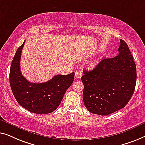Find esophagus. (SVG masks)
<instances>
[{"label": "esophagus", "instance_id": "esophagus-1", "mask_svg": "<svg viewBox=\"0 0 145 145\" xmlns=\"http://www.w3.org/2000/svg\"><path fill=\"white\" fill-rule=\"evenodd\" d=\"M75 77H77V78L80 79L81 76H82V73H81V72L79 70L76 71V72H75Z\"/></svg>", "mask_w": 145, "mask_h": 145}]
</instances>
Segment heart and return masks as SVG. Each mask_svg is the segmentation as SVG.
I'll return each mask as SVG.
<instances>
[{"label": "heart", "mask_w": 145, "mask_h": 145, "mask_svg": "<svg viewBox=\"0 0 145 145\" xmlns=\"http://www.w3.org/2000/svg\"><path fill=\"white\" fill-rule=\"evenodd\" d=\"M95 64H94V63H93V62H91V63H90V64H89V67L90 68H93L94 67H95Z\"/></svg>", "instance_id": "heart-1"}]
</instances>
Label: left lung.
I'll return each mask as SVG.
<instances>
[{
  "instance_id": "8db88e82",
  "label": "left lung",
  "mask_w": 145,
  "mask_h": 145,
  "mask_svg": "<svg viewBox=\"0 0 145 145\" xmlns=\"http://www.w3.org/2000/svg\"><path fill=\"white\" fill-rule=\"evenodd\" d=\"M119 54L104 58L92 71L83 70V99L92 114L107 116L123 108L133 95L137 70L129 48L120 39Z\"/></svg>"
}]
</instances>
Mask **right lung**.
Wrapping results in <instances>:
<instances>
[{"instance_id": "1", "label": "right lung", "mask_w": 145, "mask_h": 145, "mask_svg": "<svg viewBox=\"0 0 145 145\" xmlns=\"http://www.w3.org/2000/svg\"><path fill=\"white\" fill-rule=\"evenodd\" d=\"M25 42L18 48L12 62L9 77L12 91L19 105L28 111L37 114L52 112L72 84L75 73L56 75L44 83L28 81L20 71V58Z\"/></svg>"}]
</instances>
